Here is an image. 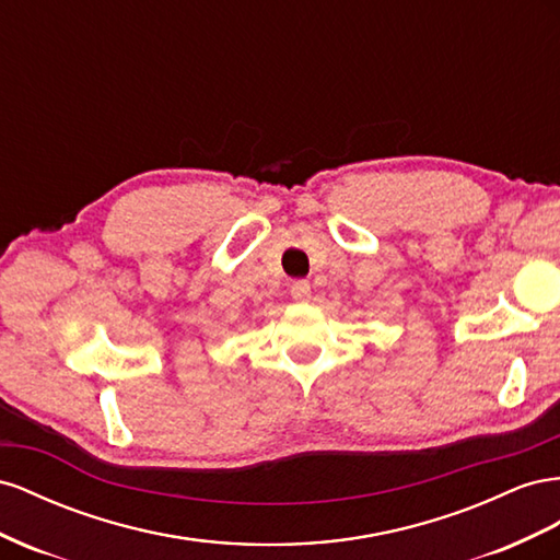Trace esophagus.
I'll list each match as a JSON object with an SVG mask.
<instances>
[{
  "label": "esophagus",
  "mask_w": 560,
  "mask_h": 560,
  "mask_svg": "<svg viewBox=\"0 0 560 560\" xmlns=\"http://www.w3.org/2000/svg\"><path fill=\"white\" fill-rule=\"evenodd\" d=\"M291 295H293V300H298V302H307L310 295H312L310 283H307V281H293V283H291Z\"/></svg>",
  "instance_id": "34e87169"
}]
</instances>
